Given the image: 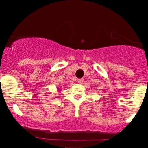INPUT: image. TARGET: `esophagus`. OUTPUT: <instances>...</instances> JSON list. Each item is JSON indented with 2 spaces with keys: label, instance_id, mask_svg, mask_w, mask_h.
I'll return each instance as SVG.
<instances>
[{
  "label": "esophagus",
  "instance_id": "esophagus-1",
  "mask_svg": "<svg viewBox=\"0 0 148 148\" xmlns=\"http://www.w3.org/2000/svg\"><path fill=\"white\" fill-rule=\"evenodd\" d=\"M77 81H78V83H79V84H83V82H84V79H79L77 80Z\"/></svg>",
  "mask_w": 148,
  "mask_h": 148
}]
</instances>
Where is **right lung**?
<instances>
[{"mask_svg": "<svg viewBox=\"0 0 148 148\" xmlns=\"http://www.w3.org/2000/svg\"><path fill=\"white\" fill-rule=\"evenodd\" d=\"M57 89H58V92H60V91L61 89H60V88H58Z\"/></svg>", "mask_w": 148, "mask_h": 148, "instance_id": "add662e5", "label": "right lung"}]
</instances>
